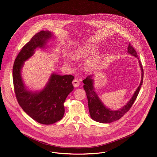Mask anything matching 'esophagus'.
I'll return each instance as SVG.
<instances>
[{
    "mask_svg": "<svg viewBox=\"0 0 157 157\" xmlns=\"http://www.w3.org/2000/svg\"><path fill=\"white\" fill-rule=\"evenodd\" d=\"M72 83H73V85L74 87H78L79 86V81L78 79H75L73 81H72Z\"/></svg>",
    "mask_w": 157,
    "mask_h": 157,
    "instance_id": "34e87169",
    "label": "esophagus"
}]
</instances>
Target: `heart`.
I'll return each instance as SVG.
<instances>
[{
    "label": "heart",
    "mask_w": 157,
    "mask_h": 157,
    "mask_svg": "<svg viewBox=\"0 0 157 157\" xmlns=\"http://www.w3.org/2000/svg\"><path fill=\"white\" fill-rule=\"evenodd\" d=\"M97 51V48L95 46H86L78 49L75 51L74 56L76 58H83L91 55ZM98 60L96 58L90 59L88 64L90 67H95L97 65Z\"/></svg>",
    "instance_id": "obj_1"
}]
</instances>
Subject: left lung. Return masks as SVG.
Returning a JSON list of instances; mask_svg holds the SVG:
<instances>
[{
	"mask_svg": "<svg viewBox=\"0 0 157 157\" xmlns=\"http://www.w3.org/2000/svg\"><path fill=\"white\" fill-rule=\"evenodd\" d=\"M128 53L138 58V55L134 48L129 44L128 47ZM139 64L141 70V81L138 88L135 92L132 97L128 101L127 104L124 105L121 109L117 111H112L107 108L104 104L101 102L98 97L97 93L95 91L94 87L93 75H88L85 79L83 80L84 83L83 89L86 92V97L88 98V108L90 117L92 120L100 123H111L117 120H120L125 113H126L131 108L132 105L136 99L141 89L144 78V70L141 61L139 60Z\"/></svg>",
	"mask_w": 157,
	"mask_h": 157,
	"instance_id": "1",
	"label": "left lung"
}]
</instances>
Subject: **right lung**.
<instances>
[{
    "label": "right lung",
    "instance_id": "add662e5",
    "mask_svg": "<svg viewBox=\"0 0 157 157\" xmlns=\"http://www.w3.org/2000/svg\"><path fill=\"white\" fill-rule=\"evenodd\" d=\"M52 35L42 30L35 34L23 47L15 59L13 67V82L17 101L23 110L37 122L50 125L61 120L65 113L63 104L74 90L71 75L52 74L45 88L39 92H32L26 88L21 76L24 62L30 58L37 48H44Z\"/></svg>",
    "mask_w": 157,
    "mask_h": 157
}]
</instances>
